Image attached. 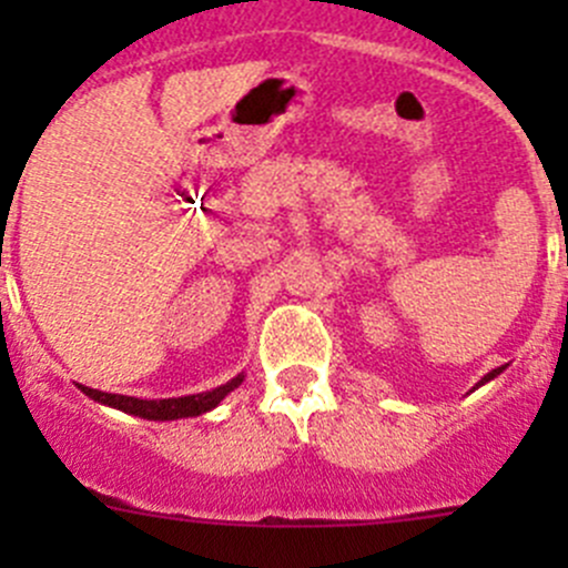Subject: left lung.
<instances>
[{"mask_svg": "<svg viewBox=\"0 0 568 568\" xmlns=\"http://www.w3.org/2000/svg\"><path fill=\"white\" fill-rule=\"evenodd\" d=\"M503 371H506V365H500V368L489 371V374H486V376H484V379H480V382H478V385H475V387H473V390H478V387H480V385H486V382H491V379H495V376H500V374H503Z\"/></svg>", "mask_w": 568, "mask_h": 568, "instance_id": "obj_1", "label": "left lung"}]
</instances>
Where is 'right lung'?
Here are the masks:
<instances>
[{
	"label": "right lung",
	"instance_id": "1",
	"mask_svg": "<svg viewBox=\"0 0 568 568\" xmlns=\"http://www.w3.org/2000/svg\"><path fill=\"white\" fill-rule=\"evenodd\" d=\"M244 382V374L233 376L231 382L225 385L214 387V390H205L197 395H181V398H134V395H118V393H104V390H93V387L77 385L88 398L99 400V404L112 406V409L125 412V415L134 417H145V420H181V417H197L203 412H211L214 406L222 404L225 395H231L239 385Z\"/></svg>",
	"mask_w": 568,
	"mask_h": 568
}]
</instances>
